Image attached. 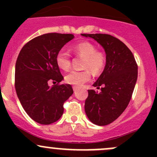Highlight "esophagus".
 <instances>
[{
    "label": "esophagus",
    "instance_id": "1",
    "mask_svg": "<svg viewBox=\"0 0 157 157\" xmlns=\"http://www.w3.org/2000/svg\"><path fill=\"white\" fill-rule=\"evenodd\" d=\"M77 89H78V86H73V90H74V92L77 91Z\"/></svg>",
    "mask_w": 157,
    "mask_h": 157
}]
</instances>
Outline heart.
I'll use <instances>...</instances> for the list:
<instances>
[{
  "mask_svg": "<svg viewBox=\"0 0 157 157\" xmlns=\"http://www.w3.org/2000/svg\"><path fill=\"white\" fill-rule=\"evenodd\" d=\"M73 51L83 59L81 71H71L66 74L65 81L69 84L80 86L90 80L91 77L90 70L94 75H99L105 66L106 58L102 52H98L94 44L90 42H82L73 45ZM56 63L58 67L64 71H67L71 65V55L65 49H61L56 55Z\"/></svg>",
  "mask_w": 157,
  "mask_h": 157,
  "instance_id": "heart-1",
  "label": "heart"
}]
</instances>
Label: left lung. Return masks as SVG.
<instances>
[{"label": "left lung", "mask_w": 157, "mask_h": 157, "mask_svg": "<svg viewBox=\"0 0 157 157\" xmlns=\"http://www.w3.org/2000/svg\"><path fill=\"white\" fill-rule=\"evenodd\" d=\"M102 45L106 55L105 68L88 90L85 112L91 122L103 126L116 120L127 108L137 79V64L132 52L117 38L108 34H81Z\"/></svg>", "instance_id": "obj_1"}]
</instances>
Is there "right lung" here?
<instances>
[{
	"instance_id": "right-lung-1",
	"label": "right lung",
	"mask_w": 157,
	"mask_h": 157,
	"mask_svg": "<svg viewBox=\"0 0 157 157\" xmlns=\"http://www.w3.org/2000/svg\"><path fill=\"white\" fill-rule=\"evenodd\" d=\"M72 34L47 33L30 40L20 51L15 66V89L22 106L33 120L42 124L58 121L64 112V102L73 94L56 63V55ZM58 82L52 87L48 82Z\"/></svg>"
}]
</instances>
